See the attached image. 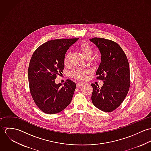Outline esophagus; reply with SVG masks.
<instances>
[{
	"label": "esophagus",
	"instance_id": "34e87169",
	"mask_svg": "<svg viewBox=\"0 0 151 151\" xmlns=\"http://www.w3.org/2000/svg\"><path fill=\"white\" fill-rule=\"evenodd\" d=\"M84 84V83H78L76 84V86L77 87H79V86H83Z\"/></svg>",
	"mask_w": 151,
	"mask_h": 151
}]
</instances>
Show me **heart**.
Returning a JSON list of instances; mask_svg holds the SVG:
<instances>
[{
	"label": "heart",
	"instance_id": "obj_1",
	"mask_svg": "<svg viewBox=\"0 0 151 151\" xmlns=\"http://www.w3.org/2000/svg\"><path fill=\"white\" fill-rule=\"evenodd\" d=\"M80 50L83 53V55L86 57L88 55H91L92 53V47L87 43H83L80 47ZM70 53L68 52L65 55L64 58V64L67 65L69 63L70 61ZM88 73V71L86 70H84L83 68H76V70H73L71 72V75L72 77L79 79V80H83L86 78V73Z\"/></svg>",
	"mask_w": 151,
	"mask_h": 151
}]
</instances>
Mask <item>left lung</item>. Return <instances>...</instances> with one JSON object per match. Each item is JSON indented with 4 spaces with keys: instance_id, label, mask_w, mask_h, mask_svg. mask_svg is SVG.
<instances>
[{
    "instance_id": "obj_1",
    "label": "left lung",
    "mask_w": 151,
    "mask_h": 151,
    "mask_svg": "<svg viewBox=\"0 0 151 151\" xmlns=\"http://www.w3.org/2000/svg\"><path fill=\"white\" fill-rule=\"evenodd\" d=\"M89 41L98 48L101 62L96 72L98 79L104 80L101 88L91 84V99L93 105L105 112L118 108L127 95L129 88V63L126 54L116 42L100 38Z\"/></svg>"
}]
</instances>
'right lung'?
<instances>
[{"mask_svg":"<svg viewBox=\"0 0 151 151\" xmlns=\"http://www.w3.org/2000/svg\"><path fill=\"white\" fill-rule=\"evenodd\" d=\"M78 39L49 41L40 46L31 57L28 71L30 92L35 104L45 113H59L71 101L76 83L67 80L63 86L56 84L55 80L65 68L67 50Z\"/></svg>","mask_w":151,"mask_h":151,"instance_id":"1","label":"right lung"}]
</instances>
